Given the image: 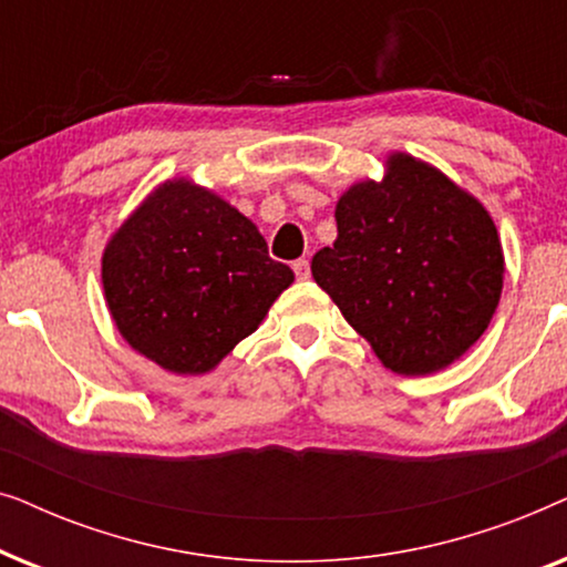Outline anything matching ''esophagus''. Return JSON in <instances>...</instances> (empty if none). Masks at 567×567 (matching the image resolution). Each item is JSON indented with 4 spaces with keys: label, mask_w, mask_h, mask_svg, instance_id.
I'll use <instances>...</instances> for the list:
<instances>
[{
    "label": "esophagus",
    "mask_w": 567,
    "mask_h": 567,
    "mask_svg": "<svg viewBox=\"0 0 567 567\" xmlns=\"http://www.w3.org/2000/svg\"><path fill=\"white\" fill-rule=\"evenodd\" d=\"M293 274H297V278L299 281H307L309 276H312V270H309V260H305V258H299V260H293Z\"/></svg>",
    "instance_id": "obj_1"
}]
</instances>
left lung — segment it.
I'll return each instance as SVG.
<instances>
[{
	"label": "left lung",
	"mask_w": 567,
	"mask_h": 567,
	"mask_svg": "<svg viewBox=\"0 0 567 567\" xmlns=\"http://www.w3.org/2000/svg\"><path fill=\"white\" fill-rule=\"evenodd\" d=\"M312 276L398 374H431L487 330L503 289L495 224L470 193L408 154L355 183Z\"/></svg>",
	"instance_id": "1"
}]
</instances>
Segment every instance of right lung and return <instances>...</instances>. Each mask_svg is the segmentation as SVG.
Here are the masks:
<instances>
[{
    "label": "right lung",
    "mask_w": 567,
    "mask_h": 567,
    "mask_svg": "<svg viewBox=\"0 0 567 567\" xmlns=\"http://www.w3.org/2000/svg\"><path fill=\"white\" fill-rule=\"evenodd\" d=\"M293 270L212 190H154L103 255V289L131 348L175 374H204L258 330Z\"/></svg>",
    "instance_id": "add662e5"
}]
</instances>
